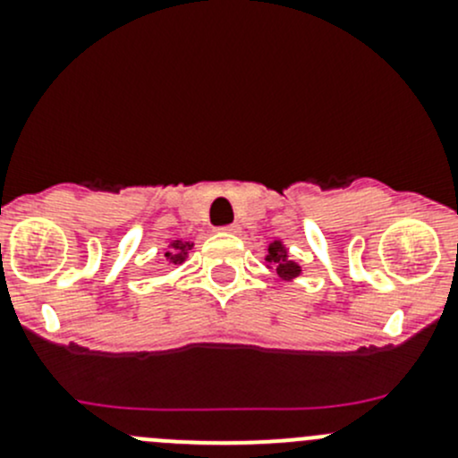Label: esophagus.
Instances as JSON below:
<instances>
[{
	"mask_svg": "<svg viewBox=\"0 0 458 458\" xmlns=\"http://www.w3.org/2000/svg\"><path fill=\"white\" fill-rule=\"evenodd\" d=\"M224 233H230V234H237L239 233V225L237 224H230V225H224Z\"/></svg>",
	"mask_w": 458,
	"mask_h": 458,
	"instance_id": "1",
	"label": "esophagus"
}]
</instances>
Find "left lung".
<instances>
[{"instance_id": "1", "label": "left lung", "mask_w": 458, "mask_h": 458, "mask_svg": "<svg viewBox=\"0 0 458 458\" xmlns=\"http://www.w3.org/2000/svg\"><path fill=\"white\" fill-rule=\"evenodd\" d=\"M267 267L275 266L276 275L284 276V279H294V276L301 275V266L297 261H293L288 255V248L284 246L281 239H275V242L267 246V255H266Z\"/></svg>"}]
</instances>
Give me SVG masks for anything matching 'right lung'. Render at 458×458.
Wrapping results in <instances>:
<instances>
[{
    "label": "right lung",
    "instance_id": "obj_1",
    "mask_svg": "<svg viewBox=\"0 0 458 458\" xmlns=\"http://www.w3.org/2000/svg\"><path fill=\"white\" fill-rule=\"evenodd\" d=\"M192 246H195V243L186 242V239H174V242H170V246L165 248L164 257L168 259V263H173V266H182L188 259V252L192 250Z\"/></svg>",
    "mask_w": 458,
    "mask_h": 458
}]
</instances>
